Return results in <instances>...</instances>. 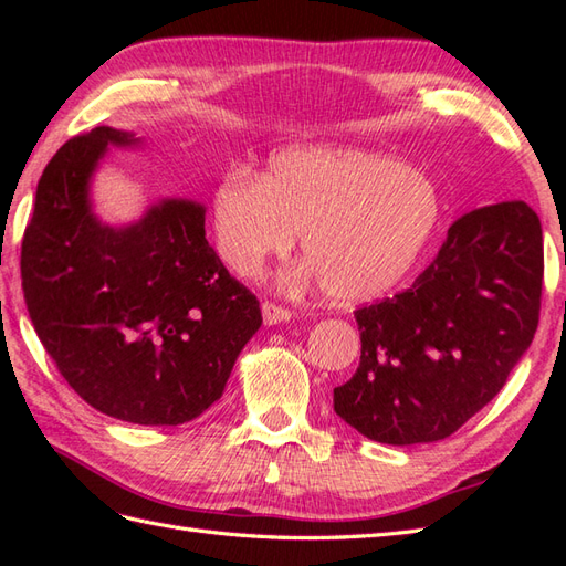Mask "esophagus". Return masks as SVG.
<instances>
[{"instance_id":"34e87169","label":"esophagus","mask_w":566,"mask_h":566,"mask_svg":"<svg viewBox=\"0 0 566 566\" xmlns=\"http://www.w3.org/2000/svg\"><path fill=\"white\" fill-rule=\"evenodd\" d=\"M290 318H292V311L290 308H284L280 304H274V302H264L262 304L264 326H276V323H284V321H290Z\"/></svg>"}]
</instances>
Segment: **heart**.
Segmentation results:
<instances>
[{
  "label": "heart",
  "mask_w": 566,
  "mask_h": 566,
  "mask_svg": "<svg viewBox=\"0 0 566 566\" xmlns=\"http://www.w3.org/2000/svg\"><path fill=\"white\" fill-rule=\"evenodd\" d=\"M211 211L235 274L255 276L302 235L308 264L294 280H321L333 302L357 304L387 294L413 268L438 226L440 197L413 165L323 146L280 155L264 179L235 167L213 189Z\"/></svg>",
  "instance_id": "heart-1"
}]
</instances>
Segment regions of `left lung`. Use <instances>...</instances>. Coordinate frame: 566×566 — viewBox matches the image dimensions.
<instances>
[{
  "instance_id": "obj_1",
  "label": "left lung",
  "mask_w": 566,
  "mask_h": 566,
  "mask_svg": "<svg viewBox=\"0 0 566 566\" xmlns=\"http://www.w3.org/2000/svg\"><path fill=\"white\" fill-rule=\"evenodd\" d=\"M543 226L525 201L464 213L406 292L355 311L359 367L333 408L365 438L436 442L494 399L531 347Z\"/></svg>"
}]
</instances>
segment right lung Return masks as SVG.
<instances>
[{
  "mask_svg": "<svg viewBox=\"0 0 566 566\" xmlns=\"http://www.w3.org/2000/svg\"><path fill=\"white\" fill-rule=\"evenodd\" d=\"M138 143L97 126L53 155L21 240V286L45 353L84 401L126 423L179 426L221 399L262 314L209 245L201 203L165 199L124 228L92 213L106 148Z\"/></svg>",
  "mask_w": 566,
  "mask_h": 566,
  "instance_id": "obj_1",
  "label": "right lung"
}]
</instances>
